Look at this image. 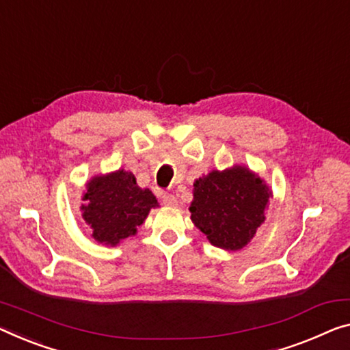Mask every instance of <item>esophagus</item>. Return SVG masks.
<instances>
[{"instance_id": "34e87169", "label": "esophagus", "mask_w": 350, "mask_h": 350, "mask_svg": "<svg viewBox=\"0 0 350 350\" xmlns=\"http://www.w3.org/2000/svg\"><path fill=\"white\" fill-rule=\"evenodd\" d=\"M161 198H163V203L165 206H176V205H178V202H176V197L174 196V193L164 192L163 196H161Z\"/></svg>"}]
</instances>
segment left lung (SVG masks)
I'll return each mask as SVG.
<instances>
[{"label": "left lung", "mask_w": 350, "mask_h": 350, "mask_svg": "<svg viewBox=\"0 0 350 350\" xmlns=\"http://www.w3.org/2000/svg\"><path fill=\"white\" fill-rule=\"evenodd\" d=\"M271 196L265 180L243 165L213 170L193 183L191 219L213 245L239 250L265 222Z\"/></svg>", "instance_id": "obj_1"}]
</instances>
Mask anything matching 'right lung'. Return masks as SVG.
<instances>
[{"instance_id": "obj_1", "label": "right lung", "mask_w": 350, "mask_h": 350, "mask_svg": "<svg viewBox=\"0 0 350 350\" xmlns=\"http://www.w3.org/2000/svg\"><path fill=\"white\" fill-rule=\"evenodd\" d=\"M83 202V219L92 238L112 247L136 234L150 209L158 206L153 192L141 189L131 172L123 169L94 176L85 185Z\"/></svg>"}]
</instances>
